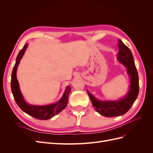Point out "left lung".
<instances>
[{"label":"left lung","mask_w":153,"mask_h":153,"mask_svg":"<svg viewBox=\"0 0 153 153\" xmlns=\"http://www.w3.org/2000/svg\"><path fill=\"white\" fill-rule=\"evenodd\" d=\"M119 50L117 53V59L126 67L127 72L130 76V89L128 94L123 98L117 101H102L96 100L87 91L96 112L106 117L120 116L126 114L135 102L139 92L138 72L132 53L121 40L119 39Z\"/></svg>","instance_id":"obj_1"}]
</instances>
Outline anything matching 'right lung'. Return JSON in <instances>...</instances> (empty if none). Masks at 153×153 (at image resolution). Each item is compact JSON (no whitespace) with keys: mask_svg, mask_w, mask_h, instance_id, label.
<instances>
[{"mask_svg":"<svg viewBox=\"0 0 153 153\" xmlns=\"http://www.w3.org/2000/svg\"><path fill=\"white\" fill-rule=\"evenodd\" d=\"M27 47V44H25L24 48L20 51V52L16 57L15 65L13 68L11 74V91L16 104L24 112L37 119L47 120L53 117L55 115H57L59 112H61L66 107L68 101L69 93L70 92L71 88L69 85L66 87V89L65 92H64L62 98L57 103L45 106L30 105L27 103L24 100V98H23L22 94L20 92L19 84H18L16 78L17 67L20 63V59L23 57V55L24 54Z\"/></svg>","mask_w":153,"mask_h":153,"instance_id":"right-lung-1","label":"right lung"}]
</instances>
